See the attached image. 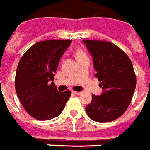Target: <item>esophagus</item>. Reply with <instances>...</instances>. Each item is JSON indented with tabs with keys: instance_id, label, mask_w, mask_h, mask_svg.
Here are the masks:
<instances>
[{
	"instance_id": "esophagus-1",
	"label": "esophagus",
	"mask_w": 150,
	"mask_h": 150,
	"mask_svg": "<svg viewBox=\"0 0 150 150\" xmlns=\"http://www.w3.org/2000/svg\"><path fill=\"white\" fill-rule=\"evenodd\" d=\"M73 93L74 94V95H80L81 92H80V91H73Z\"/></svg>"
}]
</instances>
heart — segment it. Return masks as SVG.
<instances>
[{
    "instance_id": "obj_1",
    "label": "heart",
    "mask_w": 150,
    "mask_h": 150,
    "mask_svg": "<svg viewBox=\"0 0 150 150\" xmlns=\"http://www.w3.org/2000/svg\"><path fill=\"white\" fill-rule=\"evenodd\" d=\"M85 56H86L85 52H84L83 50H78L77 52H76V57H77V59L85 57Z\"/></svg>"
}]
</instances>
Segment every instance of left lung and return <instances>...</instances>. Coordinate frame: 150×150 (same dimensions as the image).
<instances>
[{"label": "left lung", "instance_id": "left-lung-1", "mask_svg": "<svg viewBox=\"0 0 150 150\" xmlns=\"http://www.w3.org/2000/svg\"><path fill=\"white\" fill-rule=\"evenodd\" d=\"M93 57L95 77L104 90L101 96H92L86 107L90 118L108 122L121 117L132 101L136 86L133 65L122 50L112 42L82 40Z\"/></svg>", "mask_w": 150, "mask_h": 150}]
</instances>
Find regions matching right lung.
Returning a JSON list of instances; mask_svg holds the SVG:
<instances>
[{
	"mask_svg": "<svg viewBox=\"0 0 150 150\" xmlns=\"http://www.w3.org/2000/svg\"><path fill=\"white\" fill-rule=\"evenodd\" d=\"M72 40H47L37 42L23 54L15 75V91L26 112L38 120L59 116L71 91H59L54 85L62 54Z\"/></svg>",
	"mask_w": 150,
	"mask_h": 150,
	"instance_id": "1",
	"label": "right lung"
}]
</instances>
